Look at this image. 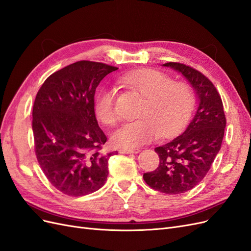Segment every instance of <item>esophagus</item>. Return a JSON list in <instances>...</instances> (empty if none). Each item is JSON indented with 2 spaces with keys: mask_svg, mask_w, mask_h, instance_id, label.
<instances>
[{
  "mask_svg": "<svg viewBox=\"0 0 251 251\" xmlns=\"http://www.w3.org/2000/svg\"><path fill=\"white\" fill-rule=\"evenodd\" d=\"M139 151V149H119L120 154H137Z\"/></svg>",
  "mask_w": 251,
  "mask_h": 251,
  "instance_id": "esophagus-1",
  "label": "esophagus"
}]
</instances>
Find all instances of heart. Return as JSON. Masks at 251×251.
Segmentation results:
<instances>
[{
  "mask_svg": "<svg viewBox=\"0 0 251 251\" xmlns=\"http://www.w3.org/2000/svg\"><path fill=\"white\" fill-rule=\"evenodd\" d=\"M118 82L143 97L139 119L126 123L111 135V140L121 149H137L158 135L179 132L194 108V94L187 83L172 81L168 75L153 69L134 70L118 77ZM115 91L103 86L97 90L94 112L105 126L116 123L114 109Z\"/></svg>",
  "mask_w": 251,
  "mask_h": 251,
  "instance_id": "b5f03b06",
  "label": "heart"
}]
</instances>
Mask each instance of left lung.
Instances as JSON below:
<instances>
[{
    "label": "left lung",
    "mask_w": 251,
    "mask_h": 251,
    "mask_svg": "<svg viewBox=\"0 0 251 251\" xmlns=\"http://www.w3.org/2000/svg\"><path fill=\"white\" fill-rule=\"evenodd\" d=\"M192 86L198 107L188 126L178 137L155 149L160 163L143 174L151 188L168 195L183 194L200 183L221 149L226 118L222 100L212 82L193 68L166 63Z\"/></svg>",
    "instance_id": "obj_1"
}]
</instances>
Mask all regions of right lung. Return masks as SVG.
I'll return each mask as SVG.
<instances>
[{"label":"right lung","mask_w":251,"mask_h":251,"mask_svg":"<svg viewBox=\"0 0 251 251\" xmlns=\"http://www.w3.org/2000/svg\"><path fill=\"white\" fill-rule=\"evenodd\" d=\"M117 70L101 63L80 60L45 80L32 111L35 155L50 183L72 197L98 191L107 181V141L94 112L95 90L104 76Z\"/></svg>","instance_id":"1"}]
</instances>
